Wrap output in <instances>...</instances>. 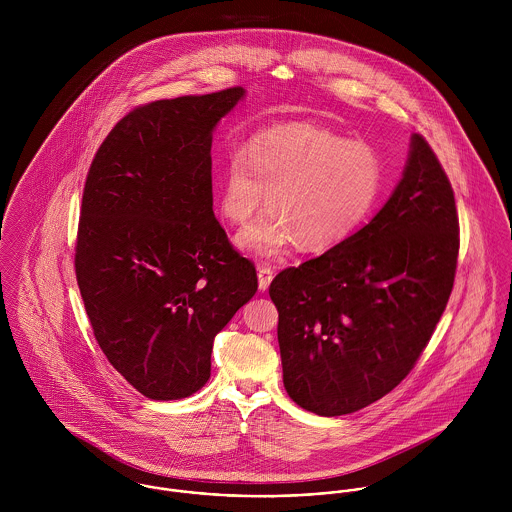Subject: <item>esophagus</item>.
Masks as SVG:
<instances>
[{"label": "esophagus", "mask_w": 512, "mask_h": 512, "mask_svg": "<svg viewBox=\"0 0 512 512\" xmlns=\"http://www.w3.org/2000/svg\"><path fill=\"white\" fill-rule=\"evenodd\" d=\"M272 278H274V270L268 264H260L258 266V288H260V292H266L270 288Z\"/></svg>", "instance_id": "1"}]
</instances>
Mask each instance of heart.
<instances>
[{
  "label": "heart",
  "mask_w": 512,
  "mask_h": 512,
  "mask_svg": "<svg viewBox=\"0 0 512 512\" xmlns=\"http://www.w3.org/2000/svg\"><path fill=\"white\" fill-rule=\"evenodd\" d=\"M380 185L382 161L372 147L309 124L276 126L226 157L219 211L242 226L268 193L270 211L244 228L236 244L266 258L295 242L305 252H325L361 228Z\"/></svg>",
  "instance_id": "b5f03b06"
}]
</instances>
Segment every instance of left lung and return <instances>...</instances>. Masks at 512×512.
I'll return each instance as SVG.
<instances>
[{
    "label": "left lung",
    "mask_w": 512,
    "mask_h": 512,
    "mask_svg": "<svg viewBox=\"0 0 512 512\" xmlns=\"http://www.w3.org/2000/svg\"><path fill=\"white\" fill-rule=\"evenodd\" d=\"M457 252L453 189L432 147L412 134L402 179L370 222L270 284L293 402L329 418L396 388L447 305Z\"/></svg>",
    "instance_id": "obj_1"
}]
</instances>
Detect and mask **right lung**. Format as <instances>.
<instances>
[{"mask_svg":"<svg viewBox=\"0 0 512 512\" xmlns=\"http://www.w3.org/2000/svg\"><path fill=\"white\" fill-rule=\"evenodd\" d=\"M244 96L236 86L132 110L86 177L80 295L110 365L151 400L205 386L217 333L258 290L213 211V132Z\"/></svg>","mask_w":512,"mask_h":512,"instance_id":"add662e5","label":"right lung"}]
</instances>
